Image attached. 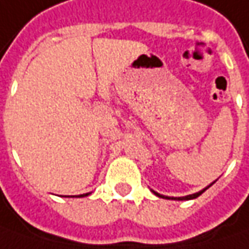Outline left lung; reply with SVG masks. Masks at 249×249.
I'll return each instance as SVG.
<instances>
[{"label": "left lung", "instance_id": "1", "mask_svg": "<svg viewBox=\"0 0 249 249\" xmlns=\"http://www.w3.org/2000/svg\"><path fill=\"white\" fill-rule=\"evenodd\" d=\"M215 182H216V180H215ZM215 182H212V183H211L210 186H207L205 189H202V190H200L198 193L189 194V196H184V197H168V196H164V194H160V193H157V192H154V190H151V192L156 194L157 197H160V198H167V200H178V201H183V200H193V198H197L198 196H201V194L204 193V192H205L207 189H210L211 186L215 183Z\"/></svg>", "mask_w": 249, "mask_h": 249}]
</instances>
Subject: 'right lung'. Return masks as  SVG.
<instances>
[{
	"mask_svg": "<svg viewBox=\"0 0 249 249\" xmlns=\"http://www.w3.org/2000/svg\"><path fill=\"white\" fill-rule=\"evenodd\" d=\"M90 193H85V194H80V196H78V197H85V196H89Z\"/></svg>",
	"mask_w": 249,
	"mask_h": 249,
	"instance_id": "obj_1",
	"label": "right lung"
}]
</instances>
